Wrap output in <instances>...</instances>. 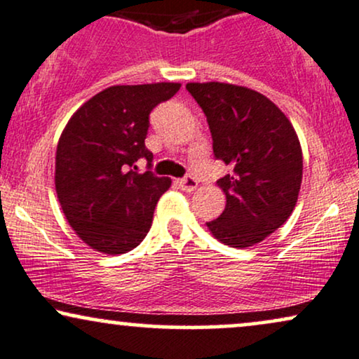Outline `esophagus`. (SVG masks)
I'll return each instance as SVG.
<instances>
[{
    "instance_id": "esophagus-1",
    "label": "esophagus",
    "mask_w": 359,
    "mask_h": 359,
    "mask_svg": "<svg viewBox=\"0 0 359 359\" xmlns=\"http://www.w3.org/2000/svg\"><path fill=\"white\" fill-rule=\"evenodd\" d=\"M179 185H180V189L185 190V192H194V190L197 189L198 182H197V179H195V177L187 175V177H184V179L179 180Z\"/></svg>"
}]
</instances>
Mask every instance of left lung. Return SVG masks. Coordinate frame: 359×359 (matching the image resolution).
Returning a JSON list of instances; mask_svg holds the SVG:
<instances>
[{"label":"left lung","instance_id":"1","mask_svg":"<svg viewBox=\"0 0 359 359\" xmlns=\"http://www.w3.org/2000/svg\"><path fill=\"white\" fill-rule=\"evenodd\" d=\"M212 134L213 156L232 167L217 180L225 210L207 222L222 243L252 247L292 215L300 192L303 156L287 116L263 94L225 83H189Z\"/></svg>","mask_w":359,"mask_h":359}]
</instances>
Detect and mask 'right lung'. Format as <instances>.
<instances>
[{"label":"right lung","instance_id":"right-lung-1","mask_svg":"<svg viewBox=\"0 0 359 359\" xmlns=\"http://www.w3.org/2000/svg\"><path fill=\"white\" fill-rule=\"evenodd\" d=\"M180 84L112 86L84 102L62 130L56 151V192L74 232L94 250L117 255L142 242L169 177L151 170L149 116ZM148 161L137 174L135 162Z\"/></svg>","mask_w":359,"mask_h":359}]
</instances>
